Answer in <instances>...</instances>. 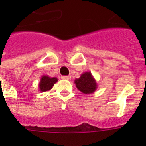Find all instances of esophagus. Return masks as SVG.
Here are the masks:
<instances>
[{"instance_id":"esophagus-1","label":"esophagus","mask_w":146,"mask_h":146,"mask_svg":"<svg viewBox=\"0 0 146 146\" xmlns=\"http://www.w3.org/2000/svg\"><path fill=\"white\" fill-rule=\"evenodd\" d=\"M62 79L70 80L71 79V76H62Z\"/></svg>"}]
</instances>
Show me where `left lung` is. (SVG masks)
<instances>
[{
	"mask_svg": "<svg viewBox=\"0 0 146 146\" xmlns=\"http://www.w3.org/2000/svg\"><path fill=\"white\" fill-rule=\"evenodd\" d=\"M74 83L77 89L86 95L94 93L98 88V84L91 72L83 73L79 78L74 80Z\"/></svg>",
	"mask_w": 146,
	"mask_h": 146,
	"instance_id": "8db88e82",
	"label": "left lung"
}]
</instances>
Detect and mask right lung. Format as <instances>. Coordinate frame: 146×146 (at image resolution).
Instances as JSON below:
<instances>
[{"label": "right lung", "mask_w": 146, "mask_h": 146, "mask_svg": "<svg viewBox=\"0 0 146 146\" xmlns=\"http://www.w3.org/2000/svg\"><path fill=\"white\" fill-rule=\"evenodd\" d=\"M58 81L56 77H50L48 75H44L41 76L39 83V91L41 92H48L52 88L54 84Z\"/></svg>", "instance_id": "obj_1"}]
</instances>
